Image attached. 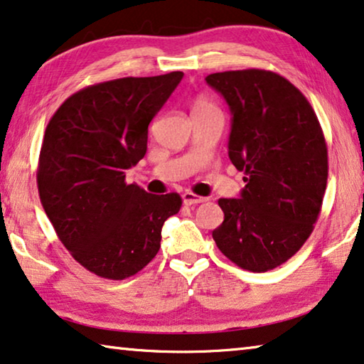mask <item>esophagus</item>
<instances>
[{
    "label": "esophagus",
    "instance_id": "obj_1",
    "mask_svg": "<svg viewBox=\"0 0 364 364\" xmlns=\"http://www.w3.org/2000/svg\"><path fill=\"white\" fill-rule=\"evenodd\" d=\"M204 200H205V198H200V196H196L189 191L183 194V203L186 205H198L200 203H204Z\"/></svg>",
    "mask_w": 364,
    "mask_h": 364
}]
</instances>
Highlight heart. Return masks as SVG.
<instances>
[{
	"label": "heart",
	"instance_id": "b5f03b06",
	"mask_svg": "<svg viewBox=\"0 0 364 364\" xmlns=\"http://www.w3.org/2000/svg\"><path fill=\"white\" fill-rule=\"evenodd\" d=\"M205 109H217V108L212 102L204 99V97H198V99L193 102V113L194 112H205Z\"/></svg>",
	"mask_w": 364,
	"mask_h": 364
}]
</instances>
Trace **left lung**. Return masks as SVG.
<instances>
[{
	"label": "left lung",
	"mask_w": 364,
	"mask_h": 364,
	"mask_svg": "<svg viewBox=\"0 0 364 364\" xmlns=\"http://www.w3.org/2000/svg\"><path fill=\"white\" fill-rule=\"evenodd\" d=\"M205 80L228 103V157L246 175L240 199H218L225 218L213 241L238 267L267 272L313 233L327 186L324 134L306 97L280 74L243 69Z\"/></svg>",
	"instance_id": "left-lung-1"
}]
</instances>
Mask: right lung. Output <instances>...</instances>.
<instances>
[{"mask_svg":"<svg viewBox=\"0 0 364 364\" xmlns=\"http://www.w3.org/2000/svg\"><path fill=\"white\" fill-rule=\"evenodd\" d=\"M181 71L89 85L56 109L45 129L37 184L58 238L92 274L123 280L160 250L161 227L180 194H149L124 181L147 152L149 123Z\"/></svg>","mask_w":364,"mask_h":364,"instance_id":"add662e5","label":"right lung"}]
</instances>
